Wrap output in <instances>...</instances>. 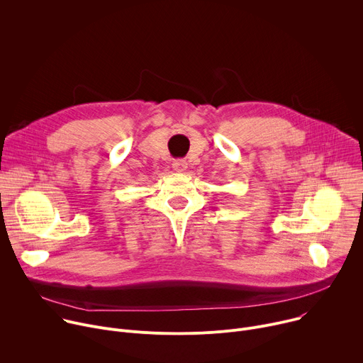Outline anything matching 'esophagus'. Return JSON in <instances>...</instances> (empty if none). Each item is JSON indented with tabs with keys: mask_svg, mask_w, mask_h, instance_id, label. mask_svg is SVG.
<instances>
[{
	"mask_svg": "<svg viewBox=\"0 0 363 363\" xmlns=\"http://www.w3.org/2000/svg\"><path fill=\"white\" fill-rule=\"evenodd\" d=\"M172 168H174L175 172H179V174H181V172H185V171H186L188 164H186L184 160H178V161H174Z\"/></svg>",
	"mask_w": 363,
	"mask_h": 363,
	"instance_id": "1",
	"label": "esophagus"
}]
</instances>
